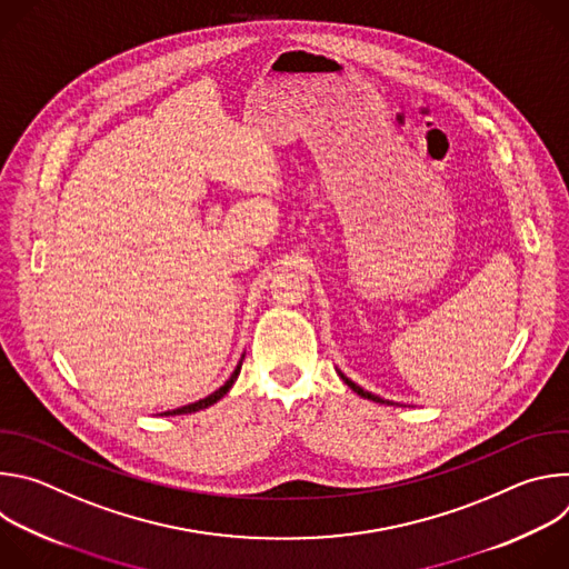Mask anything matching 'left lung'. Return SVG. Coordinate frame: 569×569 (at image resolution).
<instances>
[{"label": "left lung", "instance_id": "obj_1", "mask_svg": "<svg viewBox=\"0 0 569 569\" xmlns=\"http://www.w3.org/2000/svg\"><path fill=\"white\" fill-rule=\"evenodd\" d=\"M340 376H342V380H345V382H347V385H349V387H351V389H353L358 396H362V398H369V400H373V402H387V405H389V400H382L380 396H373L371 391H365V389H362V387H358L353 380H349L345 373H340Z\"/></svg>", "mask_w": 569, "mask_h": 569}]
</instances>
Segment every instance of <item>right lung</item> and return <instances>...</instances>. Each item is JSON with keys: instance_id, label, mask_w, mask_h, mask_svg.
<instances>
[{"instance_id": "add662e5", "label": "right lung", "mask_w": 569, "mask_h": 569, "mask_svg": "<svg viewBox=\"0 0 569 569\" xmlns=\"http://www.w3.org/2000/svg\"><path fill=\"white\" fill-rule=\"evenodd\" d=\"M240 367H242V360L238 362V367L233 369V373L229 376V380L220 387V389H216L213 393H209L207 398H202V400H198V402H191V405H184V408H178V410H171V412H164V417H176V415H191V412H198V410H204V408H209V405H213V402H218L229 389H231V385L236 382V378H238V373H240Z\"/></svg>"}]
</instances>
